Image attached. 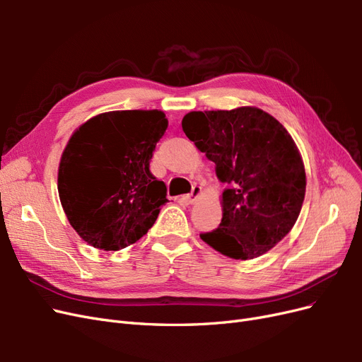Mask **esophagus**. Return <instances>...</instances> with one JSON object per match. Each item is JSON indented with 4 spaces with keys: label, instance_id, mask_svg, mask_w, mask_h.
I'll use <instances>...</instances> for the list:
<instances>
[{
    "label": "esophagus",
    "instance_id": "34e87169",
    "mask_svg": "<svg viewBox=\"0 0 362 362\" xmlns=\"http://www.w3.org/2000/svg\"><path fill=\"white\" fill-rule=\"evenodd\" d=\"M201 185H193V189L189 194H185V201H187L189 204H194L196 199H198V196L201 194Z\"/></svg>",
    "mask_w": 362,
    "mask_h": 362
}]
</instances>
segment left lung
<instances>
[{"label": "left lung", "instance_id": "obj_1", "mask_svg": "<svg viewBox=\"0 0 362 362\" xmlns=\"http://www.w3.org/2000/svg\"><path fill=\"white\" fill-rule=\"evenodd\" d=\"M182 129L228 184L222 222L201 238L234 259L266 254L291 231L305 198L303 161L288 131L257 107L190 112Z\"/></svg>", "mask_w": 362, "mask_h": 362}]
</instances>
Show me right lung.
<instances>
[{
  "mask_svg": "<svg viewBox=\"0 0 362 362\" xmlns=\"http://www.w3.org/2000/svg\"><path fill=\"white\" fill-rule=\"evenodd\" d=\"M166 128L163 112L122 110L98 115L72 134L59 166V196L84 242L119 250L156 223L168 189L149 161Z\"/></svg>",
  "mask_w": 362,
  "mask_h": 362,
  "instance_id": "1",
  "label": "right lung"
}]
</instances>
